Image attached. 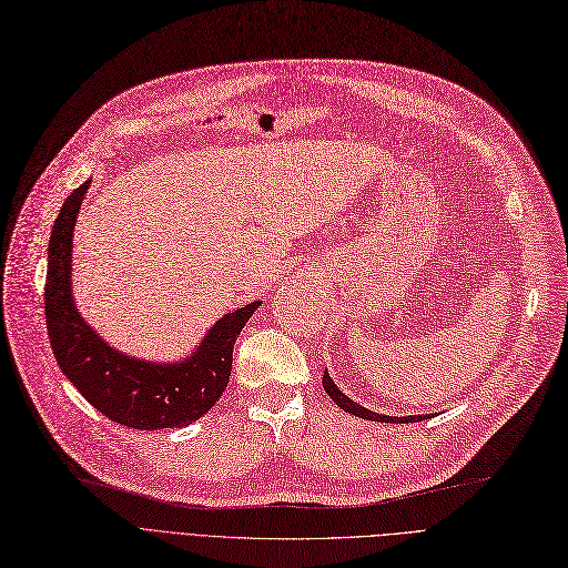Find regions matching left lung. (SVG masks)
Returning <instances> with one entry per match:
<instances>
[{
  "instance_id": "1",
  "label": "left lung",
  "mask_w": 568,
  "mask_h": 568,
  "mask_svg": "<svg viewBox=\"0 0 568 568\" xmlns=\"http://www.w3.org/2000/svg\"><path fill=\"white\" fill-rule=\"evenodd\" d=\"M323 388H325V393H327V395L332 397V400L337 403L344 412L355 414V416H361V418H367V422H384V424H395V422H400V424H416V422H422V418H426V416H382V414H376V412H369V409L361 407L358 403H353L351 397H346L337 386H334V382L329 379L327 369H325V374H323Z\"/></svg>"
}]
</instances>
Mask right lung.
I'll list each match as a JSON object with an SVG mask.
<instances>
[{
	"label": "right lung",
	"instance_id": "obj_1",
	"mask_svg": "<svg viewBox=\"0 0 568 568\" xmlns=\"http://www.w3.org/2000/svg\"><path fill=\"white\" fill-rule=\"evenodd\" d=\"M89 184L83 182L65 199L51 231L44 313L55 363L114 424L135 430L189 426L220 400L231 376L234 344L260 302L217 321L199 351L180 365L140 363L110 348L79 318L70 292L72 229Z\"/></svg>",
	"mask_w": 568,
	"mask_h": 568
}]
</instances>
